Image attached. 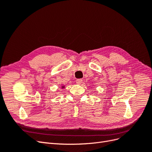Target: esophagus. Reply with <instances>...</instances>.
Returning <instances> with one entry per match:
<instances>
[{
    "mask_svg": "<svg viewBox=\"0 0 152 152\" xmlns=\"http://www.w3.org/2000/svg\"><path fill=\"white\" fill-rule=\"evenodd\" d=\"M76 83H77V84H82V79H77V80H76Z\"/></svg>",
    "mask_w": 152,
    "mask_h": 152,
    "instance_id": "esophagus-1",
    "label": "esophagus"
}]
</instances>
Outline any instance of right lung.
<instances>
[{
	"label": "right lung",
	"instance_id": "1",
	"mask_svg": "<svg viewBox=\"0 0 152 152\" xmlns=\"http://www.w3.org/2000/svg\"><path fill=\"white\" fill-rule=\"evenodd\" d=\"M63 87H65L64 86H62V88H63Z\"/></svg>",
	"mask_w": 152,
	"mask_h": 152
}]
</instances>
